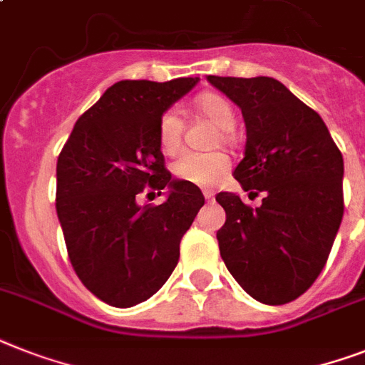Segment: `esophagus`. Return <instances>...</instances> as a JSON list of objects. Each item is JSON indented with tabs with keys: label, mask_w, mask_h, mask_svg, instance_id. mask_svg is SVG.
<instances>
[{
	"label": "esophagus",
	"mask_w": 365,
	"mask_h": 365,
	"mask_svg": "<svg viewBox=\"0 0 365 365\" xmlns=\"http://www.w3.org/2000/svg\"><path fill=\"white\" fill-rule=\"evenodd\" d=\"M202 195H204V198H206V200H213V197H215V192H213L212 189H204Z\"/></svg>",
	"instance_id": "34e87169"
}]
</instances>
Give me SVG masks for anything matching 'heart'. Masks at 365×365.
<instances>
[{
    "mask_svg": "<svg viewBox=\"0 0 365 365\" xmlns=\"http://www.w3.org/2000/svg\"><path fill=\"white\" fill-rule=\"evenodd\" d=\"M195 108L202 118L212 121L213 125L221 129V140L229 142V131L234 127V108L227 97L219 93H202L195 99ZM183 120L176 108H168L163 112L157 123V140L163 153L173 155L182 146ZM230 163L227 155L219 152L213 153H192L185 152L178 157L173 165V170L180 180L195 185H213L227 174Z\"/></svg>",
    "mask_w": 365,
    "mask_h": 365,
    "instance_id": "obj_1",
    "label": "heart"
}]
</instances>
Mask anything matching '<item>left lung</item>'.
<instances>
[{
    "instance_id": "1",
    "label": "left lung",
    "mask_w": 365,
    "mask_h": 365,
    "mask_svg": "<svg viewBox=\"0 0 365 365\" xmlns=\"http://www.w3.org/2000/svg\"><path fill=\"white\" fill-rule=\"evenodd\" d=\"M242 108L247 129L234 178L259 208L219 192L227 221L221 259L255 300L281 306L309 289L327 264L343 219V155L313 108L269 76H208Z\"/></svg>"
}]
</instances>
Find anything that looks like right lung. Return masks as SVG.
Masks as SVG:
<instances>
[{"mask_svg": "<svg viewBox=\"0 0 365 365\" xmlns=\"http://www.w3.org/2000/svg\"><path fill=\"white\" fill-rule=\"evenodd\" d=\"M197 82L110 86L80 115L58 157L56 212L67 255L86 289L108 306H136L167 283L183 234L202 208L200 189L173 180L157 140L163 112ZM167 187L163 205L135 204L144 188L160 194Z\"/></svg>", "mask_w": 365, "mask_h": 365, "instance_id": "right-lung-1", "label": "right lung"}]
</instances>
